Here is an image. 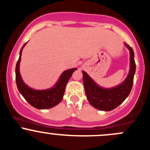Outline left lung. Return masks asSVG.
<instances>
[{
  "label": "left lung",
  "instance_id": "obj_1",
  "mask_svg": "<svg viewBox=\"0 0 150 150\" xmlns=\"http://www.w3.org/2000/svg\"><path fill=\"white\" fill-rule=\"evenodd\" d=\"M130 51V70L123 83L111 88H103L83 71V79L88 101L93 107L103 111H110L118 107L128 97L132 89L136 71L134 53L132 48L125 43Z\"/></svg>",
  "mask_w": 150,
  "mask_h": 150
}]
</instances>
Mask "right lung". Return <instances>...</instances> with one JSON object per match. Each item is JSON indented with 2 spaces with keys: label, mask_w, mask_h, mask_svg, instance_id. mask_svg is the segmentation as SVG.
Instances as JSON below:
<instances>
[{
  "label": "right lung",
  "mask_w": 150,
  "mask_h": 150,
  "mask_svg": "<svg viewBox=\"0 0 150 150\" xmlns=\"http://www.w3.org/2000/svg\"><path fill=\"white\" fill-rule=\"evenodd\" d=\"M26 43L24 44L21 49L20 53H19V58L16 62V69H15L16 82L18 90L23 96L25 100L30 105L35 108L43 110V109H49L55 107L62 99L66 85L70 77L72 76L74 71L76 70L77 69L72 68V69H67L63 72L54 87L46 89V90H34L24 83L20 75V72H19V63L21 61L22 51Z\"/></svg>",
  "instance_id": "obj_1"
}]
</instances>
